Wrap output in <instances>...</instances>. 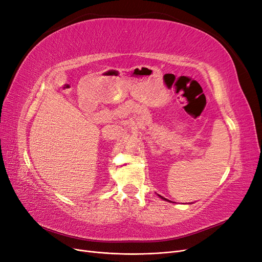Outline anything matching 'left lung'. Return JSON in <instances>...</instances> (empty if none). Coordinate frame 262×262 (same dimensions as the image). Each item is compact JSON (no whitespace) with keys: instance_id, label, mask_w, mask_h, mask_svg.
<instances>
[{"instance_id":"left-lung-1","label":"left lung","mask_w":262,"mask_h":262,"mask_svg":"<svg viewBox=\"0 0 262 262\" xmlns=\"http://www.w3.org/2000/svg\"><path fill=\"white\" fill-rule=\"evenodd\" d=\"M158 196H160V198H161V199H163V200H167V199H166V198H163L162 195H158ZM167 201H168V200H167Z\"/></svg>"}]
</instances>
